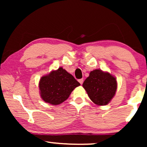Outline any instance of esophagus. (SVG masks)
<instances>
[{
    "instance_id": "esophagus-1",
    "label": "esophagus",
    "mask_w": 147,
    "mask_h": 147,
    "mask_svg": "<svg viewBox=\"0 0 147 147\" xmlns=\"http://www.w3.org/2000/svg\"><path fill=\"white\" fill-rule=\"evenodd\" d=\"M78 81H79L80 84H81V85H82V84H83V82H84V79H83V78H82V79H80L79 80H78Z\"/></svg>"
}]
</instances>
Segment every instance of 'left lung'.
<instances>
[{"label": "left lung", "mask_w": 147, "mask_h": 147, "mask_svg": "<svg viewBox=\"0 0 147 147\" xmlns=\"http://www.w3.org/2000/svg\"><path fill=\"white\" fill-rule=\"evenodd\" d=\"M83 87L94 104L104 106L115 95L117 82L110 74L95 69L90 72L89 77L84 82Z\"/></svg>", "instance_id": "8db88e82"}]
</instances>
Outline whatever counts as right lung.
<instances>
[{
  "mask_svg": "<svg viewBox=\"0 0 147 147\" xmlns=\"http://www.w3.org/2000/svg\"><path fill=\"white\" fill-rule=\"evenodd\" d=\"M80 85L74 76L62 67L43 76L39 84L41 98L52 105H59L63 102Z\"/></svg>",
  "mask_w": 147,
  "mask_h": 147,
  "instance_id": "obj_1",
  "label": "right lung"
}]
</instances>
